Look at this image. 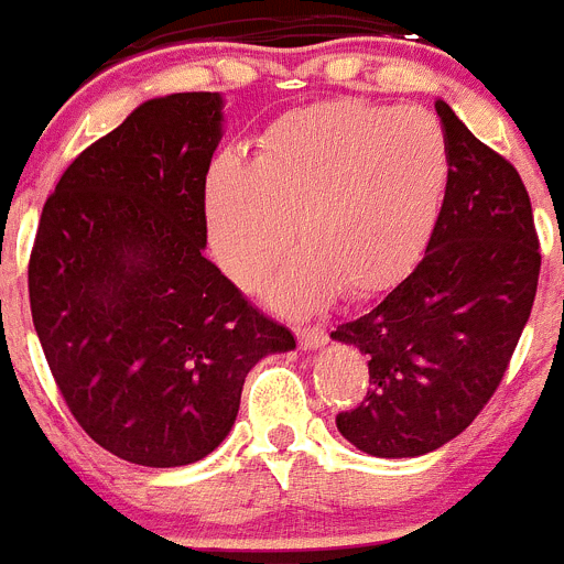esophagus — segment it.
<instances>
[{
    "mask_svg": "<svg viewBox=\"0 0 564 564\" xmlns=\"http://www.w3.org/2000/svg\"><path fill=\"white\" fill-rule=\"evenodd\" d=\"M296 338L302 349H318L327 344V329L324 327H296Z\"/></svg>",
    "mask_w": 564,
    "mask_h": 564,
    "instance_id": "34e87169",
    "label": "esophagus"
}]
</instances>
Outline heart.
<instances>
[{"label":"heart","instance_id":"1","mask_svg":"<svg viewBox=\"0 0 564 564\" xmlns=\"http://www.w3.org/2000/svg\"><path fill=\"white\" fill-rule=\"evenodd\" d=\"M451 178L442 126L422 108L333 100L296 108L257 137L254 159L220 156L204 181L212 254L240 288L282 260L296 224L307 254L282 271L279 307L335 291H383L431 237Z\"/></svg>","mask_w":564,"mask_h":564}]
</instances>
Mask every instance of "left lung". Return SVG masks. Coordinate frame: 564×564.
Listing matches in <instances>:
<instances>
[{
	"instance_id": "left-lung-1",
	"label": "left lung",
	"mask_w": 564,
	"mask_h": 564,
	"mask_svg": "<svg viewBox=\"0 0 564 564\" xmlns=\"http://www.w3.org/2000/svg\"><path fill=\"white\" fill-rule=\"evenodd\" d=\"M451 178L425 257L335 340L369 358V391L335 416L340 436L380 458L436 451L492 400L531 316L540 237L525 184L436 100Z\"/></svg>"
}]
</instances>
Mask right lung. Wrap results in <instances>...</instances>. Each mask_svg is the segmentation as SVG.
Instances as JSON below:
<instances>
[{"label":"right lung","mask_w":564,"mask_h":564,"mask_svg":"<svg viewBox=\"0 0 564 564\" xmlns=\"http://www.w3.org/2000/svg\"><path fill=\"white\" fill-rule=\"evenodd\" d=\"M220 95L148 100L64 170L28 265L61 397L102 451L200 462L226 438L257 360L296 346L204 257Z\"/></svg>","instance_id":"1"}]
</instances>
